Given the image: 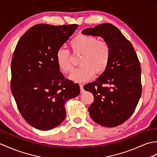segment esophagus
<instances>
[{"label":"esophagus","instance_id":"esophagus-1","mask_svg":"<svg viewBox=\"0 0 157 157\" xmlns=\"http://www.w3.org/2000/svg\"><path fill=\"white\" fill-rule=\"evenodd\" d=\"M79 88H80V92L81 93L83 92V84H79Z\"/></svg>","mask_w":157,"mask_h":157}]
</instances>
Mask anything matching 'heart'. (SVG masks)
<instances>
[{
	"label": "heart",
	"instance_id": "obj_1",
	"mask_svg": "<svg viewBox=\"0 0 157 157\" xmlns=\"http://www.w3.org/2000/svg\"><path fill=\"white\" fill-rule=\"evenodd\" d=\"M72 54L81 56L79 64L81 67L70 75V79L77 82L90 79L93 75H99L106 70L110 59L111 49L105 41H98L90 35H79L70 41ZM56 61L59 70L65 74L74 70L72 57L67 50L61 48L57 52Z\"/></svg>",
	"mask_w": 157,
	"mask_h": 157
}]
</instances>
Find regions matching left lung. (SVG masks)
<instances>
[{"instance_id":"obj_1","label":"left lung","mask_w":157,"mask_h":157,"mask_svg":"<svg viewBox=\"0 0 157 157\" xmlns=\"http://www.w3.org/2000/svg\"><path fill=\"white\" fill-rule=\"evenodd\" d=\"M82 33L102 37L111 49L106 70L95 82L83 86L94 98L88 108L90 117L103 126L122 124L133 114L142 94L141 67L136 53L132 43L112 24L87 28Z\"/></svg>"}]
</instances>
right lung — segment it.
<instances>
[{"label":"right lung","mask_w":157,"mask_h":157,"mask_svg":"<svg viewBox=\"0 0 157 157\" xmlns=\"http://www.w3.org/2000/svg\"><path fill=\"white\" fill-rule=\"evenodd\" d=\"M78 25L38 24L25 33L11 61L10 90L21 116L41 130L59 126L66 116V101L80 93L78 83L65 78L56 53Z\"/></svg>","instance_id":"right-lung-1"}]
</instances>
